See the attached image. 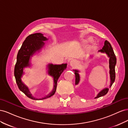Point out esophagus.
Segmentation results:
<instances>
[{
	"label": "esophagus",
	"mask_w": 128,
	"mask_h": 128,
	"mask_svg": "<svg viewBox=\"0 0 128 128\" xmlns=\"http://www.w3.org/2000/svg\"><path fill=\"white\" fill-rule=\"evenodd\" d=\"M76 61L75 60H72L70 61V64L71 66L72 67H74L76 65Z\"/></svg>",
	"instance_id": "obj_1"
}]
</instances>
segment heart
<instances>
[{
  "label": "heart",
  "instance_id": "1",
  "mask_svg": "<svg viewBox=\"0 0 128 128\" xmlns=\"http://www.w3.org/2000/svg\"><path fill=\"white\" fill-rule=\"evenodd\" d=\"M92 42V38L91 37H88V38H87V39L85 40H84V44H88V43H90V42ZM96 44H94L91 46V48H96Z\"/></svg>",
  "mask_w": 128,
  "mask_h": 128
}]
</instances>
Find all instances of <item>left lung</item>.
I'll use <instances>...</instances> for the list:
<instances>
[{
	"label": "left lung",
	"mask_w": 128,
	"mask_h": 128,
	"mask_svg": "<svg viewBox=\"0 0 128 128\" xmlns=\"http://www.w3.org/2000/svg\"><path fill=\"white\" fill-rule=\"evenodd\" d=\"M102 53H106L110 57V87L112 86V84H113L115 79V67L116 63V58L113 51V48L110 44V42L106 40L104 42V44L102 49L99 51ZM78 71L75 70V84H77L80 81V76L78 73ZM109 91V89L108 88H106L104 89L101 92H99L97 96L95 98H98L100 96H104L107 94V92Z\"/></svg>",
	"instance_id": "1"
}]
</instances>
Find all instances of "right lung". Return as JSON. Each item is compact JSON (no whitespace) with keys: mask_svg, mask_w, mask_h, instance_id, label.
<instances>
[{"mask_svg":"<svg viewBox=\"0 0 128 128\" xmlns=\"http://www.w3.org/2000/svg\"><path fill=\"white\" fill-rule=\"evenodd\" d=\"M47 40V38L43 36L42 34L40 33L30 34L23 42L17 55V61L14 68V76L18 88L28 98L34 100L36 99L33 97L28 88L21 82V77L23 74V68L29 66V61L30 56H32L37 50L40 49L44 45L43 41ZM48 67L49 74L54 77V88L50 94L42 99L49 98L55 94L58 80L64 70L66 68L67 64H62L60 65L50 64L48 65Z\"/></svg>","mask_w":128,"mask_h":128,"instance_id":"add662e5","label":"right lung"}]
</instances>
